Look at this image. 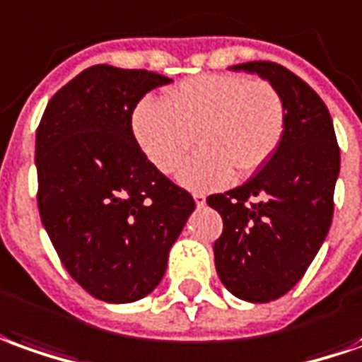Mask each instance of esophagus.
<instances>
[{
    "mask_svg": "<svg viewBox=\"0 0 362 362\" xmlns=\"http://www.w3.org/2000/svg\"><path fill=\"white\" fill-rule=\"evenodd\" d=\"M193 199H195V203H197V206H203V205H205L206 197H205V195H203V193H195V195H193Z\"/></svg>",
    "mask_w": 362,
    "mask_h": 362,
    "instance_id": "34e87169",
    "label": "esophagus"
}]
</instances>
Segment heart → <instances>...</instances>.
<instances>
[{
	"instance_id": "1",
	"label": "heart",
	"mask_w": 362,
	"mask_h": 362,
	"mask_svg": "<svg viewBox=\"0 0 362 362\" xmlns=\"http://www.w3.org/2000/svg\"><path fill=\"white\" fill-rule=\"evenodd\" d=\"M136 141L161 173H175L195 146L179 181L189 189H216L252 175L280 146L286 104L262 78L201 74L177 84L165 100L146 98L134 112Z\"/></svg>"
}]
</instances>
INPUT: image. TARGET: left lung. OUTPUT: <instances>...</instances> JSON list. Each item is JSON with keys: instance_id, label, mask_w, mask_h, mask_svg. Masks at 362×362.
I'll list each match as a JSON object with an SVG mask.
<instances>
[{"instance_id": "8db88e82", "label": "left lung", "mask_w": 362, "mask_h": 362, "mask_svg": "<svg viewBox=\"0 0 362 362\" xmlns=\"http://www.w3.org/2000/svg\"><path fill=\"white\" fill-rule=\"evenodd\" d=\"M274 84L286 104L280 146L244 185L206 199L223 216L214 266L238 300L266 303L301 280L325 240L339 177L337 138L327 106L278 62L234 64Z\"/></svg>"}]
</instances>
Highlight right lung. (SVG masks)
<instances>
[{"label": "right lung", "instance_id": "1", "mask_svg": "<svg viewBox=\"0 0 362 362\" xmlns=\"http://www.w3.org/2000/svg\"><path fill=\"white\" fill-rule=\"evenodd\" d=\"M169 82L96 64L52 96L37 129L41 221L64 268L96 300L132 303L156 290L195 211L132 132L138 102Z\"/></svg>", "mask_w": 362, "mask_h": 362}]
</instances>
